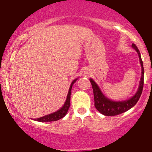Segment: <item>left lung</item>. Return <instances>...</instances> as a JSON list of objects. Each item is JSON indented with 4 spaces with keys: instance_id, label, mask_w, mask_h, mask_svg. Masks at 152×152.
I'll return each mask as SVG.
<instances>
[{
    "instance_id": "1",
    "label": "left lung",
    "mask_w": 152,
    "mask_h": 152,
    "mask_svg": "<svg viewBox=\"0 0 152 152\" xmlns=\"http://www.w3.org/2000/svg\"><path fill=\"white\" fill-rule=\"evenodd\" d=\"M132 47L137 50L139 54V61H140L141 66H142V76L139 82V86L138 88L137 93L134 96L128 99V100L123 101V102H114L110 100L109 99L106 98L105 96L101 91L100 88L98 85L95 83L93 79L90 78V82L91 83L92 88L94 91V106L100 113L105 116H116V115L121 114L125 111H128L131 108L136 105L141 95H142L143 86H144V67H143V61L141 58V54L139 49L134 43H132Z\"/></svg>"
}]
</instances>
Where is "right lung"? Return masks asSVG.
<instances>
[{
  "mask_svg": "<svg viewBox=\"0 0 152 152\" xmlns=\"http://www.w3.org/2000/svg\"><path fill=\"white\" fill-rule=\"evenodd\" d=\"M76 79L74 80L71 83L70 88H69V93H68L67 95V98H66V102L64 104V105L63 106L62 108H61L60 109L58 110L56 112L53 113V114H50L48 115H46V116H43V117L41 118H34V120L35 121H38L40 122H48V121H57V120L61 119L63 117L66 116V114L68 112V110H69V107H70V100H71V88H72V86L73 84L76 82Z\"/></svg>",
  "mask_w": 152,
  "mask_h": 152,
  "instance_id": "1",
  "label": "right lung"
}]
</instances>
